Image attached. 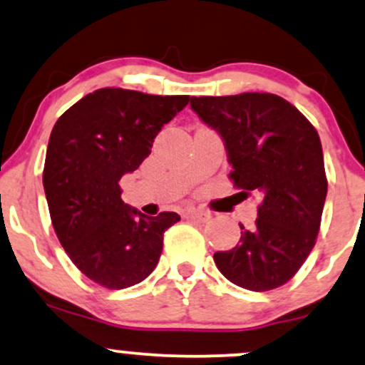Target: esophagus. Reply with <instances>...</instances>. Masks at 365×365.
Returning <instances> with one entry per match:
<instances>
[{
  "instance_id": "esophagus-1",
  "label": "esophagus",
  "mask_w": 365,
  "mask_h": 365,
  "mask_svg": "<svg viewBox=\"0 0 365 365\" xmlns=\"http://www.w3.org/2000/svg\"><path fill=\"white\" fill-rule=\"evenodd\" d=\"M183 217H187V220H195V221H207L211 215L206 211H199V209H194V207H188L185 211L182 212Z\"/></svg>"
}]
</instances>
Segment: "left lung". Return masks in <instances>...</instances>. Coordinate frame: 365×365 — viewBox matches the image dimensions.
<instances>
[{"mask_svg": "<svg viewBox=\"0 0 365 365\" xmlns=\"http://www.w3.org/2000/svg\"><path fill=\"white\" fill-rule=\"evenodd\" d=\"M204 123L223 137L240 194L261 197L254 228L216 252L217 269L252 292L282 287L316 245L328 180L317 130L287 99L267 92L192 98Z\"/></svg>", "mask_w": 365, "mask_h": 365, "instance_id": "left-lung-1", "label": "left lung"}]
</instances>
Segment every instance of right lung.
Here are the masks:
<instances>
[{
    "label": "right lung",
    "mask_w": 365,
    "mask_h": 365,
    "mask_svg": "<svg viewBox=\"0 0 365 365\" xmlns=\"http://www.w3.org/2000/svg\"><path fill=\"white\" fill-rule=\"evenodd\" d=\"M188 96L104 87L83 96L54 123L43 185L58 240L87 278L110 290L153 273L177 212L142 215L121 200L120 178L150 154L159 130Z\"/></svg>",
    "instance_id": "add662e5"
}]
</instances>
